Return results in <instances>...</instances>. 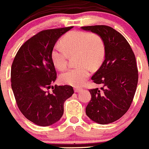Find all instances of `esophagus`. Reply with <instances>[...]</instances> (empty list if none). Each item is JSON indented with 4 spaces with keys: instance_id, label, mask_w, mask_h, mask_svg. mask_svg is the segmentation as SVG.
Instances as JSON below:
<instances>
[{
    "instance_id": "1",
    "label": "esophagus",
    "mask_w": 149,
    "mask_h": 149,
    "mask_svg": "<svg viewBox=\"0 0 149 149\" xmlns=\"http://www.w3.org/2000/svg\"><path fill=\"white\" fill-rule=\"evenodd\" d=\"M74 92L77 93V92L81 91L82 88H74Z\"/></svg>"
}]
</instances>
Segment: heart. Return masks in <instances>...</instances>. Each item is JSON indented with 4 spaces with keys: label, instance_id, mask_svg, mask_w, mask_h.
Returning <instances> with one entry per match:
<instances>
[{
    "label": "heart",
    "instance_id": "obj_1",
    "mask_svg": "<svg viewBox=\"0 0 149 149\" xmlns=\"http://www.w3.org/2000/svg\"><path fill=\"white\" fill-rule=\"evenodd\" d=\"M76 57L77 67L69 69L61 75V81L72 86H80L91 74V68L101 66L105 56V45L102 37L96 33L72 31L66 33L51 52V59L59 70L66 68L69 56Z\"/></svg>",
    "mask_w": 149,
    "mask_h": 149
}]
</instances>
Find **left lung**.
I'll return each mask as SVG.
<instances>
[{"instance_id": "8db88e82", "label": "left lung", "mask_w": 149, "mask_h": 149, "mask_svg": "<svg viewBox=\"0 0 149 149\" xmlns=\"http://www.w3.org/2000/svg\"><path fill=\"white\" fill-rule=\"evenodd\" d=\"M100 36L105 45L104 61L91 80L101 84V90H89L91 100L86 113L100 124L113 123L121 118L130 108L138 81L135 56L127 39L107 25L81 27Z\"/></svg>"}]
</instances>
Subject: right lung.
I'll return each instance as SVG.
<instances>
[{
	"label": "right lung",
	"instance_id": "obj_1",
	"mask_svg": "<svg viewBox=\"0 0 149 149\" xmlns=\"http://www.w3.org/2000/svg\"><path fill=\"white\" fill-rule=\"evenodd\" d=\"M72 28L40 31L20 47L12 63L11 82L17 104L36 125L47 127L59 121L64 102L74 93L70 86H51L57 77L51 52L58 39Z\"/></svg>",
	"mask_w": 149,
	"mask_h": 149
}]
</instances>
